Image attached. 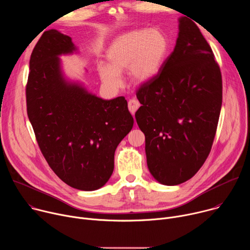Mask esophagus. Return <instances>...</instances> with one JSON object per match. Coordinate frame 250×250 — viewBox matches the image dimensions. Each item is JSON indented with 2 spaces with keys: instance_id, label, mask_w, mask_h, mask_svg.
I'll use <instances>...</instances> for the list:
<instances>
[{
  "instance_id": "1",
  "label": "esophagus",
  "mask_w": 250,
  "mask_h": 250,
  "mask_svg": "<svg viewBox=\"0 0 250 250\" xmlns=\"http://www.w3.org/2000/svg\"><path fill=\"white\" fill-rule=\"evenodd\" d=\"M127 105H128V110H129V112L133 115V114L136 112V110L139 108L140 104H139V102H138L136 99H131V100H129V101H128Z\"/></svg>"
}]
</instances>
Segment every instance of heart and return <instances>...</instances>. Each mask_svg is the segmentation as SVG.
<instances>
[{
    "instance_id": "b5f03b06",
    "label": "heart",
    "mask_w": 250,
    "mask_h": 250,
    "mask_svg": "<svg viewBox=\"0 0 250 250\" xmlns=\"http://www.w3.org/2000/svg\"><path fill=\"white\" fill-rule=\"evenodd\" d=\"M168 50V39L159 28L125 32L115 39L106 50L109 65H98L100 78L108 87L118 89L122 86L121 73L128 69V75L134 83H148L160 72Z\"/></svg>"
}]
</instances>
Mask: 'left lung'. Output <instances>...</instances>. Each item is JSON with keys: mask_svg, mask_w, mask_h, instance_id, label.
Here are the masks:
<instances>
[{"mask_svg": "<svg viewBox=\"0 0 250 250\" xmlns=\"http://www.w3.org/2000/svg\"><path fill=\"white\" fill-rule=\"evenodd\" d=\"M136 97L150 174L167 186L191 179L210 151L223 101L220 67L193 21L179 19L173 52Z\"/></svg>", "mask_w": 250, "mask_h": 250, "instance_id": "obj_1", "label": "left lung"}]
</instances>
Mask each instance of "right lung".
Instances as JSON below:
<instances>
[{"label": "right lung", "mask_w": 250, "mask_h": 250, "mask_svg": "<svg viewBox=\"0 0 250 250\" xmlns=\"http://www.w3.org/2000/svg\"><path fill=\"white\" fill-rule=\"evenodd\" d=\"M77 50L68 35L43 32L30 55L26 109L53 172L70 187L94 191L112 176L115 151L133 118L125 97L104 100L64 76L59 56Z\"/></svg>", "instance_id": "add662e5"}]
</instances>
